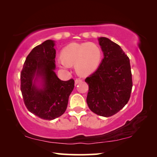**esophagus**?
<instances>
[{"label":"esophagus","mask_w":157,"mask_h":157,"mask_svg":"<svg viewBox=\"0 0 157 157\" xmlns=\"http://www.w3.org/2000/svg\"><path fill=\"white\" fill-rule=\"evenodd\" d=\"M82 82V80L81 79L78 78V79H76L75 80V84H78L79 83H80V82Z\"/></svg>","instance_id":"esophagus-1"}]
</instances>
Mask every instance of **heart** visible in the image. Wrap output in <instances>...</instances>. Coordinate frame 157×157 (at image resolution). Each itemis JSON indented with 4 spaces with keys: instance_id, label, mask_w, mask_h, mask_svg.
Segmentation results:
<instances>
[{
    "instance_id": "1",
    "label": "heart",
    "mask_w": 157,
    "mask_h": 157,
    "mask_svg": "<svg viewBox=\"0 0 157 157\" xmlns=\"http://www.w3.org/2000/svg\"><path fill=\"white\" fill-rule=\"evenodd\" d=\"M62 57L57 59L62 67L68 68L75 64L77 72L87 75L96 69L101 59V50L94 43L71 44L62 51Z\"/></svg>"
}]
</instances>
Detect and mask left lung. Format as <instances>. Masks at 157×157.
Returning a JSON list of instances; mask_svg holds the SVG:
<instances>
[{
	"mask_svg": "<svg viewBox=\"0 0 157 157\" xmlns=\"http://www.w3.org/2000/svg\"><path fill=\"white\" fill-rule=\"evenodd\" d=\"M98 40L104 58L96 71L85 79L89 85L86 102L95 114L110 117L129 100L133 86L131 66L119 45L106 37Z\"/></svg>",
	"mask_w": 157,
	"mask_h": 157,
	"instance_id": "left-lung-1",
	"label": "left lung"
}]
</instances>
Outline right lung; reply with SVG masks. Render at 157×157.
Wrapping results in <instances>:
<instances>
[{"mask_svg": "<svg viewBox=\"0 0 157 157\" xmlns=\"http://www.w3.org/2000/svg\"><path fill=\"white\" fill-rule=\"evenodd\" d=\"M54 46V41L46 40L34 47L26 57L21 72V91L25 107L34 115L48 121L65 112L75 86L73 79L62 81L55 74ZM39 76L43 81L42 89L35 84Z\"/></svg>", "mask_w": 157, "mask_h": 157, "instance_id": "right-lung-1", "label": "right lung"}]
</instances>
